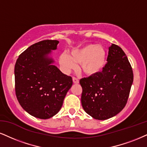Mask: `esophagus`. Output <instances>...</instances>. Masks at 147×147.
<instances>
[{"label":"esophagus","instance_id":"obj_1","mask_svg":"<svg viewBox=\"0 0 147 147\" xmlns=\"http://www.w3.org/2000/svg\"><path fill=\"white\" fill-rule=\"evenodd\" d=\"M73 82L74 84H78L79 83V80L76 78H73Z\"/></svg>","mask_w":147,"mask_h":147}]
</instances>
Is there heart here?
I'll return each instance as SVG.
<instances>
[{"label":"heart","mask_w":147,"mask_h":147,"mask_svg":"<svg viewBox=\"0 0 147 147\" xmlns=\"http://www.w3.org/2000/svg\"><path fill=\"white\" fill-rule=\"evenodd\" d=\"M106 50L101 45L89 43L80 48L74 49L69 57L63 54L59 57V63L65 72L76 69L81 64V69L88 76H95L102 71L106 65Z\"/></svg>","instance_id":"b5f03b06"}]
</instances>
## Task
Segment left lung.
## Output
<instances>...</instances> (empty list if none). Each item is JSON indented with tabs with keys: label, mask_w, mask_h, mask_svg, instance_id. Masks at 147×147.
<instances>
[{
	"label": "left lung",
	"mask_w": 147,
	"mask_h": 147,
	"mask_svg": "<svg viewBox=\"0 0 147 147\" xmlns=\"http://www.w3.org/2000/svg\"><path fill=\"white\" fill-rule=\"evenodd\" d=\"M108 50V62L102 71L80 80L83 109L98 120L115 117L123 109L134 80L131 66L123 50L113 43Z\"/></svg>",
	"instance_id": "1"
}]
</instances>
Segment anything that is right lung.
I'll list each match as a JSON object with an SVG mask.
<instances>
[{
  "mask_svg": "<svg viewBox=\"0 0 147 147\" xmlns=\"http://www.w3.org/2000/svg\"><path fill=\"white\" fill-rule=\"evenodd\" d=\"M59 43L48 39L32 44L16 63V97L25 111L39 119H50L59 112L73 84L71 77L63 74L48 56Z\"/></svg>",
  "mask_w": 147,
  "mask_h": 147,
  "instance_id": "1",
  "label": "right lung"
}]
</instances>
